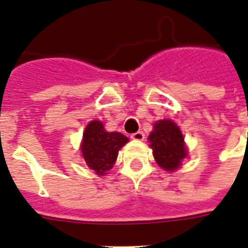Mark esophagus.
Returning a JSON list of instances; mask_svg holds the SVG:
<instances>
[{"label": "esophagus", "mask_w": 248, "mask_h": 248, "mask_svg": "<svg viewBox=\"0 0 248 248\" xmlns=\"http://www.w3.org/2000/svg\"><path fill=\"white\" fill-rule=\"evenodd\" d=\"M130 138L134 139V140H143V139H144V133L143 132L133 133V134L130 135Z\"/></svg>", "instance_id": "obj_1"}]
</instances>
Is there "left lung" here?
<instances>
[{"label":"left lung","mask_w":248,"mask_h":248,"mask_svg":"<svg viewBox=\"0 0 248 248\" xmlns=\"http://www.w3.org/2000/svg\"><path fill=\"white\" fill-rule=\"evenodd\" d=\"M150 148L156 163L166 170H174L187 156L185 138L172 120H159L149 135Z\"/></svg>","instance_id":"left-lung-1"}]
</instances>
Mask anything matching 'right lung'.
Here are the masks:
<instances>
[{
    "label": "right lung",
    "mask_w": 248,
    "mask_h": 248,
    "mask_svg": "<svg viewBox=\"0 0 248 248\" xmlns=\"http://www.w3.org/2000/svg\"><path fill=\"white\" fill-rule=\"evenodd\" d=\"M125 143L128 138L122 133L105 132L103 123L94 120L84 132L81 153L89 168L103 175L114 166L118 152Z\"/></svg>",
    "instance_id": "right-lung-1"
}]
</instances>
